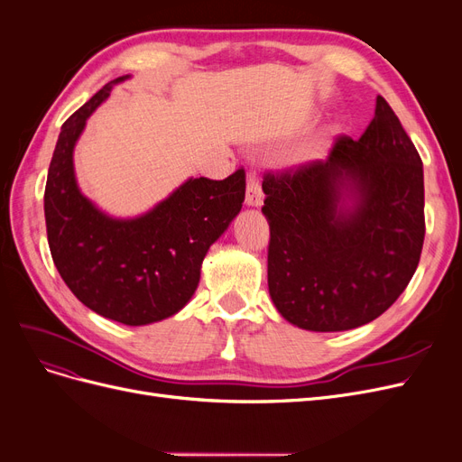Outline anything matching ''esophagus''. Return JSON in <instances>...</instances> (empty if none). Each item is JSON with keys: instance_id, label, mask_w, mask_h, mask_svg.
Returning a JSON list of instances; mask_svg holds the SVG:
<instances>
[{"instance_id": "34e87169", "label": "esophagus", "mask_w": 462, "mask_h": 462, "mask_svg": "<svg viewBox=\"0 0 462 462\" xmlns=\"http://www.w3.org/2000/svg\"><path fill=\"white\" fill-rule=\"evenodd\" d=\"M246 206L253 208H260L263 204V192L260 187V180L256 177V173H248L246 175V199H245Z\"/></svg>"}]
</instances>
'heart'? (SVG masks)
Here are the masks:
<instances>
[{
    "mask_svg": "<svg viewBox=\"0 0 462 462\" xmlns=\"http://www.w3.org/2000/svg\"><path fill=\"white\" fill-rule=\"evenodd\" d=\"M321 152V146L319 144H310V146H304L302 150H299L295 153V158H292V162L295 163H306V162H312L314 158L319 156Z\"/></svg>",
    "mask_w": 462,
    "mask_h": 462,
    "instance_id": "1",
    "label": "heart"
}]
</instances>
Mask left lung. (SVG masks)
<instances>
[{
  "mask_svg": "<svg viewBox=\"0 0 462 462\" xmlns=\"http://www.w3.org/2000/svg\"><path fill=\"white\" fill-rule=\"evenodd\" d=\"M268 287L277 312L309 331L368 324L412 279L424 245V170L382 96L358 141L326 162L265 173Z\"/></svg>",
  "mask_w": 462,
  "mask_h": 462,
  "instance_id": "obj_1",
  "label": "left lung"
}]
</instances>
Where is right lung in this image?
Masks as SVG:
<instances>
[{"instance_id":"right-lung-1","label":"right lung","mask_w":462,"mask_h":462,"mask_svg":"<svg viewBox=\"0 0 462 462\" xmlns=\"http://www.w3.org/2000/svg\"><path fill=\"white\" fill-rule=\"evenodd\" d=\"M129 75L96 92L69 117L48 170L44 214L55 268L90 310L125 326L177 314L200 282L206 253L245 202V170L223 180L187 179L146 214L119 219L80 192L73 152L87 119Z\"/></svg>"}]
</instances>
